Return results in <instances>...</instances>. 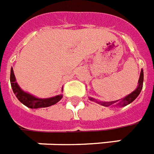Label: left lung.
I'll return each mask as SVG.
<instances>
[{"label": "left lung", "instance_id": "left-lung-1", "mask_svg": "<svg viewBox=\"0 0 154 154\" xmlns=\"http://www.w3.org/2000/svg\"><path fill=\"white\" fill-rule=\"evenodd\" d=\"M143 80H144V73H143V70L141 69V73H140L139 76V79H138V84H137V88L132 92L130 93V94H128L127 96H126L125 98H122L119 100L116 101H112V102H102V101L96 100L94 99V98H91L89 97V99L91 101H93V102H95L98 104H100L102 106H126L128 104H130L132 102L136 99L139 94L141 93V91L142 89V87H143Z\"/></svg>", "mask_w": 154, "mask_h": 154}]
</instances>
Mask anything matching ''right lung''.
Masks as SVG:
<instances>
[{
  "label": "right lung",
  "mask_w": 154,
  "mask_h": 154,
  "mask_svg": "<svg viewBox=\"0 0 154 154\" xmlns=\"http://www.w3.org/2000/svg\"><path fill=\"white\" fill-rule=\"evenodd\" d=\"M10 83L12 88H13V93L15 94L17 99L27 107L31 109H37V108L48 107L52 105H55L59 101L61 100L63 98V94H58L56 96L51 97L47 98H40L35 97L32 94H29L28 92L24 91L20 87L18 83H17V79L15 77L14 72H13V67L11 68L10 72ZM63 88H62V91Z\"/></svg>",
  "instance_id": "obj_1"
}]
</instances>
